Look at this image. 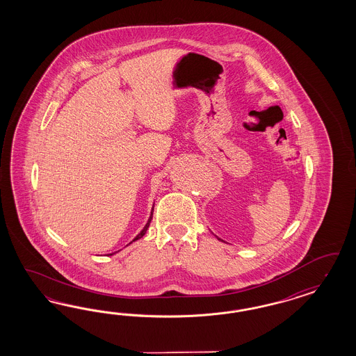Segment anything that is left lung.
<instances>
[{
    "instance_id": "obj_1",
    "label": "left lung",
    "mask_w": 356,
    "mask_h": 356,
    "mask_svg": "<svg viewBox=\"0 0 356 356\" xmlns=\"http://www.w3.org/2000/svg\"><path fill=\"white\" fill-rule=\"evenodd\" d=\"M216 238H218V240H220V238H219L218 236H216ZM222 241H223V240H222Z\"/></svg>"
}]
</instances>
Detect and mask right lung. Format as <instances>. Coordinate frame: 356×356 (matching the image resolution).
<instances>
[{
    "label": "right lung",
    "instance_id": "right-lung-1",
    "mask_svg": "<svg viewBox=\"0 0 356 356\" xmlns=\"http://www.w3.org/2000/svg\"><path fill=\"white\" fill-rule=\"evenodd\" d=\"M152 211H154V206H152V210H151L150 218H149V220H147V223H146V226L143 227V229L140 231V234L137 235V236L133 238V241H137V240H140V237H143V235L146 234V231H147V228L150 226L151 219H152ZM133 241H130L129 244H131Z\"/></svg>",
    "mask_w": 356,
    "mask_h": 356
}]
</instances>
